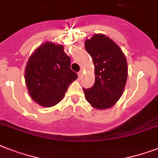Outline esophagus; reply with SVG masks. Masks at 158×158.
<instances>
[{
  "instance_id": "obj_1",
  "label": "esophagus",
  "mask_w": 158,
  "mask_h": 158,
  "mask_svg": "<svg viewBox=\"0 0 158 158\" xmlns=\"http://www.w3.org/2000/svg\"><path fill=\"white\" fill-rule=\"evenodd\" d=\"M82 75H83V71H82V70H80V71H79V72L78 73V75H79V79L81 78Z\"/></svg>"
}]
</instances>
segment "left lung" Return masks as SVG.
Instances as JSON below:
<instances>
[{"label": "left lung", "instance_id": "obj_1", "mask_svg": "<svg viewBox=\"0 0 158 158\" xmlns=\"http://www.w3.org/2000/svg\"><path fill=\"white\" fill-rule=\"evenodd\" d=\"M86 51L95 66V83L83 88L88 103L94 108L112 107L123 92L127 79V64L123 52L105 35L96 34L85 42Z\"/></svg>", "mask_w": 158, "mask_h": 158}]
</instances>
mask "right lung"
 <instances>
[{"mask_svg":"<svg viewBox=\"0 0 158 158\" xmlns=\"http://www.w3.org/2000/svg\"><path fill=\"white\" fill-rule=\"evenodd\" d=\"M78 78L62 45L46 42L27 61L25 81L31 97L40 106L52 107L61 101L68 87Z\"/></svg>","mask_w":158,"mask_h":158,"instance_id":"1","label":"right lung"}]
</instances>
